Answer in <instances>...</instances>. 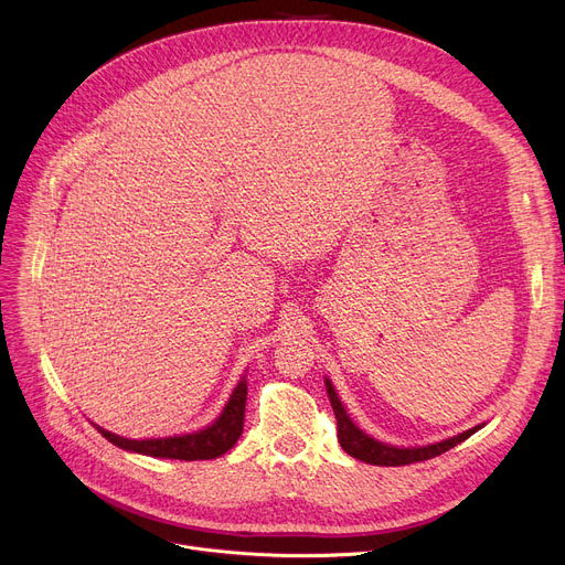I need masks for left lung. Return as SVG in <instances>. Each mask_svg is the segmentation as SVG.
Masks as SVG:
<instances>
[{"mask_svg": "<svg viewBox=\"0 0 565 565\" xmlns=\"http://www.w3.org/2000/svg\"><path fill=\"white\" fill-rule=\"evenodd\" d=\"M324 390H328L332 409H334V417H337V428H339V444L341 449L358 458L362 462L369 465H380V467H401V465H412V462H422V460H430L435 456H441L444 451L454 449L456 444L465 441L467 437H471L477 430H481L486 424L473 426L465 433H458L454 437L447 439H439L433 444H424V447H396V444H387V441H380L375 437H371L369 433H364L358 424L350 419V414L345 412L334 384L330 377H324Z\"/></svg>", "mask_w": 565, "mask_h": 565, "instance_id": "1", "label": "left lung"}]
</instances>
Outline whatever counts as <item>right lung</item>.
I'll use <instances>...</instances> for the list:
<instances>
[{
    "instance_id": "obj_1",
    "label": "right lung",
    "mask_w": 565,
    "mask_h": 565,
    "mask_svg": "<svg viewBox=\"0 0 565 565\" xmlns=\"http://www.w3.org/2000/svg\"><path fill=\"white\" fill-rule=\"evenodd\" d=\"M245 403H247V373H243V377L237 380L235 390L231 392L228 401L217 414V419L199 430L169 435V437L128 439L100 428L98 424L94 426L107 441L114 444V447L130 454L151 456V458H171V460H213L224 456L228 449H233V444L241 439Z\"/></svg>"
}]
</instances>
